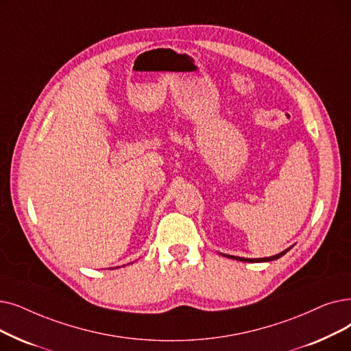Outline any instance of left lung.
I'll return each instance as SVG.
<instances>
[{"mask_svg":"<svg viewBox=\"0 0 351 351\" xmlns=\"http://www.w3.org/2000/svg\"><path fill=\"white\" fill-rule=\"evenodd\" d=\"M289 250V248H288ZM288 250L274 255V256H268V258H254V260H251V258H241V256H232V255H225L228 258H234V260H238V261H243V263H265V261H274V260H278L280 256H282L285 252H288Z\"/></svg>","mask_w":351,"mask_h":351,"instance_id":"8db88e82","label":"left lung"}]
</instances>
